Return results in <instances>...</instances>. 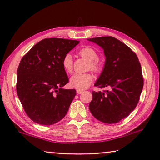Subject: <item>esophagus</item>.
I'll list each match as a JSON object with an SVG mask.
<instances>
[{"label":"esophagus","instance_id":"1","mask_svg":"<svg viewBox=\"0 0 160 160\" xmlns=\"http://www.w3.org/2000/svg\"><path fill=\"white\" fill-rule=\"evenodd\" d=\"M83 92V90H77V93L78 94H81Z\"/></svg>","mask_w":160,"mask_h":160}]
</instances>
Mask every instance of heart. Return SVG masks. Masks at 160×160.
Masks as SVG:
<instances>
[{"label": "heart", "mask_w": 160, "mask_h": 160, "mask_svg": "<svg viewBox=\"0 0 160 160\" xmlns=\"http://www.w3.org/2000/svg\"><path fill=\"white\" fill-rule=\"evenodd\" d=\"M80 56L90 61V69L99 72L102 68L101 64L98 61V54L95 50L90 47H85L79 50ZM62 68L66 72L70 73L72 70V58L70 53H67L62 60ZM93 80V75L90 72L75 73L70 78V85L78 90H85L89 87Z\"/></svg>", "instance_id": "heart-1"}]
</instances>
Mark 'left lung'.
<instances>
[{
  "label": "left lung",
  "mask_w": 160,
  "mask_h": 160,
  "mask_svg": "<svg viewBox=\"0 0 160 160\" xmlns=\"http://www.w3.org/2000/svg\"><path fill=\"white\" fill-rule=\"evenodd\" d=\"M88 40L102 48L106 57L105 67L95 86L110 88L103 92L92 91L90 110L104 123H117L130 115L139 100L144 84L140 62L135 52L115 38Z\"/></svg>",
  "instance_id": "1"
}]
</instances>
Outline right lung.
Wrapping results in <instances>:
<instances>
[{
    "label": "right lung",
    "instance_id": "right-lung-1",
    "mask_svg": "<svg viewBox=\"0 0 160 160\" xmlns=\"http://www.w3.org/2000/svg\"><path fill=\"white\" fill-rule=\"evenodd\" d=\"M79 42L45 38L22 58L17 72V94L25 113L35 122L53 125L67 114L76 90L62 88L69 80L62 60Z\"/></svg>",
    "mask_w": 160,
    "mask_h": 160
}]
</instances>
